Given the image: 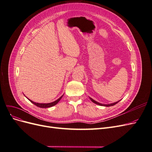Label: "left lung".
Returning <instances> with one entry per match:
<instances>
[{"label":"left lung","mask_w":152,"mask_h":152,"mask_svg":"<svg viewBox=\"0 0 152 152\" xmlns=\"http://www.w3.org/2000/svg\"><path fill=\"white\" fill-rule=\"evenodd\" d=\"M90 99H91V100L92 101V102H93V103H96V104H99V105H101V106H105V107H111V106H113V105H115V104H117V103H118V102H115V103H111V104H101V103H99L98 102H96V101H94L93 99H92L91 98H90Z\"/></svg>","instance_id":"left-lung-1"}]
</instances>
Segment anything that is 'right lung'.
<instances>
[{"instance_id": "obj_1", "label": "right lung", "mask_w": 152, "mask_h": 152, "mask_svg": "<svg viewBox=\"0 0 152 152\" xmlns=\"http://www.w3.org/2000/svg\"><path fill=\"white\" fill-rule=\"evenodd\" d=\"M62 97H63V96H61V97L59 98V99H58L57 100L55 101V102H52V103H35V102H32V101L30 100L29 99H28L30 101V102H31L32 103H34L35 105H36L37 107H40V108H49V107H53V106H54V105H55V104H56L59 102V101H60V99H61Z\"/></svg>"}]
</instances>
